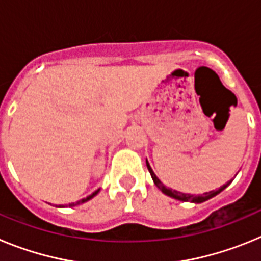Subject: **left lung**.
<instances>
[{"label": "left lung", "mask_w": 261, "mask_h": 261, "mask_svg": "<svg viewBox=\"0 0 261 261\" xmlns=\"http://www.w3.org/2000/svg\"><path fill=\"white\" fill-rule=\"evenodd\" d=\"M146 166H147V170H149V172H150L151 175V179H153L154 184H155L156 187H158L159 190L162 191L165 195L170 196V197H172V199H176V200H180V201H191V202H196V204H200V202H204L206 201V200L212 199V197H214L216 195H218L220 192H222L223 190H225L226 187L229 186L230 183H231V180L227 181L226 184H223L221 188H218V190L216 191H211V192H205L202 193L201 196H193V195H190V193H181V192H177V191H172L170 190V188H166L165 186L162 184V181L159 180L158 177H156V175L154 174V171L151 170L150 165H149V162H147V159H146Z\"/></svg>", "instance_id": "obj_1"}]
</instances>
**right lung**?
Wrapping results in <instances>:
<instances>
[{"label":"right lung","mask_w":261,"mask_h":261,"mask_svg":"<svg viewBox=\"0 0 261 261\" xmlns=\"http://www.w3.org/2000/svg\"><path fill=\"white\" fill-rule=\"evenodd\" d=\"M98 192H99V190H98V191H95V192H93V193H91V195H90V196H87V197H85V199L80 200V201H77V202H71V204H69V206H77V205L84 204V202L89 201L90 199H93L94 196L98 195ZM59 208H65V206H64V205H59Z\"/></svg>","instance_id":"add662e5"}]
</instances>
